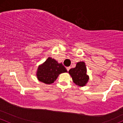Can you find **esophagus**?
Listing matches in <instances>:
<instances>
[{
    "mask_svg": "<svg viewBox=\"0 0 123 123\" xmlns=\"http://www.w3.org/2000/svg\"><path fill=\"white\" fill-rule=\"evenodd\" d=\"M70 69H71V67H67V71H69V70Z\"/></svg>",
    "mask_w": 123,
    "mask_h": 123,
    "instance_id": "obj_1",
    "label": "esophagus"
}]
</instances>
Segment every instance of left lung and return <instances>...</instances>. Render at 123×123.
Wrapping results in <instances>:
<instances>
[{"mask_svg": "<svg viewBox=\"0 0 123 123\" xmlns=\"http://www.w3.org/2000/svg\"><path fill=\"white\" fill-rule=\"evenodd\" d=\"M69 74L72 77L73 82L80 87L85 86L89 79V76L87 75L85 63L83 61L78 62L75 68L69 71Z\"/></svg>", "mask_w": 123, "mask_h": 123, "instance_id": "8db88e82", "label": "left lung"}]
</instances>
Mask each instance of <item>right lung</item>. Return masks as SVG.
<instances>
[{"instance_id": "right-lung-1", "label": "right lung", "mask_w": 123, "mask_h": 123, "mask_svg": "<svg viewBox=\"0 0 123 123\" xmlns=\"http://www.w3.org/2000/svg\"><path fill=\"white\" fill-rule=\"evenodd\" d=\"M64 72H67V70L62 63L48 57L43 64L38 66L36 76L39 81L51 84L56 80L59 74Z\"/></svg>"}]
</instances>
